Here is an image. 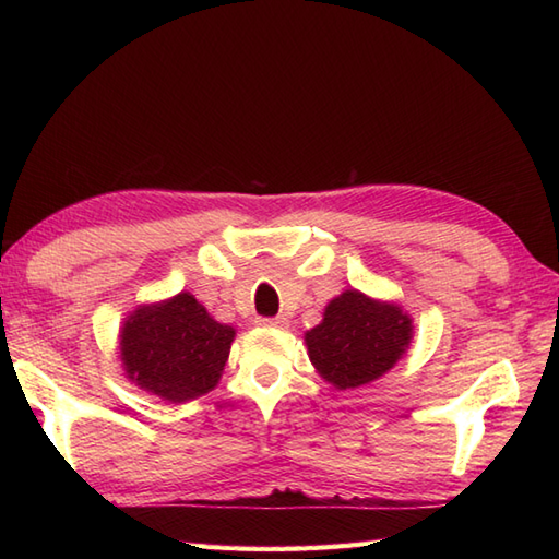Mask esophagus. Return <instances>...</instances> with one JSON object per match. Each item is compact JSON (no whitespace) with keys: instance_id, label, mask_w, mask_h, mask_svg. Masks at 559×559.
I'll list each match as a JSON object with an SVG mask.
<instances>
[{"instance_id":"obj_1","label":"esophagus","mask_w":559,"mask_h":559,"mask_svg":"<svg viewBox=\"0 0 559 559\" xmlns=\"http://www.w3.org/2000/svg\"><path fill=\"white\" fill-rule=\"evenodd\" d=\"M259 326H273V329H288V317H271V319H259Z\"/></svg>"}]
</instances>
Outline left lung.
<instances>
[{
    "label": "left lung",
    "mask_w": 559,
    "mask_h": 559,
    "mask_svg": "<svg viewBox=\"0 0 559 559\" xmlns=\"http://www.w3.org/2000/svg\"><path fill=\"white\" fill-rule=\"evenodd\" d=\"M413 341V319L399 302L343 290L324 307L322 322L305 331L317 374L338 391L377 382L396 367Z\"/></svg>",
    "instance_id": "left-lung-1"
}]
</instances>
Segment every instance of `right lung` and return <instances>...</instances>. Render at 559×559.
Returning a JSON list of instances; mask_svg holds the SVG:
<instances>
[{
	"label": "right lung",
	"instance_id": "obj_1",
	"mask_svg": "<svg viewBox=\"0 0 559 559\" xmlns=\"http://www.w3.org/2000/svg\"><path fill=\"white\" fill-rule=\"evenodd\" d=\"M235 329L209 314L192 293L141 302L124 317L117 350L124 377L168 403H187L216 389Z\"/></svg>",
	"mask_w": 559,
	"mask_h": 559
}]
</instances>
